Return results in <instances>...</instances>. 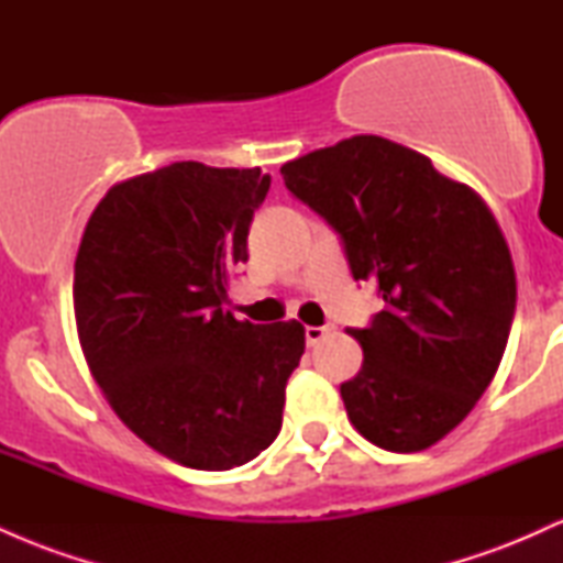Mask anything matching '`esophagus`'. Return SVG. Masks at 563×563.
Segmentation results:
<instances>
[{
  "instance_id": "34e87169",
  "label": "esophagus",
  "mask_w": 563,
  "mask_h": 563,
  "mask_svg": "<svg viewBox=\"0 0 563 563\" xmlns=\"http://www.w3.org/2000/svg\"><path fill=\"white\" fill-rule=\"evenodd\" d=\"M328 331H331V325H307L303 328V339H307L309 346H314L325 339Z\"/></svg>"
}]
</instances>
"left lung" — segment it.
Instances as JSON below:
<instances>
[{
    "label": "left lung",
    "mask_w": 563,
    "mask_h": 563,
    "mask_svg": "<svg viewBox=\"0 0 563 563\" xmlns=\"http://www.w3.org/2000/svg\"><path fill=\"white\" fill-rule=\"evenodd\" d=\"M290 196L331 224L384 309L360 331L363 367L341 384L367 442L418 452L474 410L506 352L516 273L474 190L410 147L357 134L280 166Z\"/></svg>",
    "instance_id": "obj_1"
}]
</instances>
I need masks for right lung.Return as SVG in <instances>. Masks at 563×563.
Returning <instances> with one entry per match:
<instances>
[{"label":"right lung","mask_w":563,"mask_h":563,"mask_svg":"<svg viewBox=\"0 0 563 563\" xmlns=\"http://www.w3.org/2000/svg\"><path fill=\"white\" fill-rule=\"evenodd\" d=\"M267 190L262 169L198 161L140 174L97 203L76 254V331L97 386L142 442L183 466H243L283 426L303 328L222 309Z\"/></svg>","instance_id":"right-lung-1"}]
</instances>
